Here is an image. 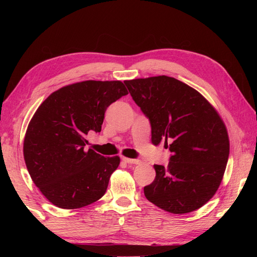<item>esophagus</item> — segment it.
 Returning <instances> with one entry per match:
<instances>
[{
	"mask_svg": "<svg viewBox=\"0 0 257 257\" xmlns=\"http://www.w3.org/2000/svg\"><path fill=\"white\" fill-rule=\"evenodd\" d=\"M122 161L128 163V165H139V163L141 162L138 159H130V158H125V157H122Z\"/></svg>",
	"mask_w": 257,
	"mask_h": 257,
	"instance_id": "34e87169",
	"label": "esophagus"
}]
</instances>
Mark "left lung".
Listing matches in <instances>:
<instances>
[{
    "label": "left lung",
    "instance_id": "1",
    "mask_svg": "<svg viewBox=\"0 0 257 257\" xmlns=\"http://www.w3.org/2000/svg\"><path fill=\"white\" fill-rule=\"evenodd\" d=\"M135 102L149 119L151 141L171 151L168 167L155 165L146 198L160 209L184 214L215 194L230 154L225 124L192 87L169 76L124 80Z\"/></svg>",
    "mask_w": 257,
    "mask_h": 257
}]
</instances>
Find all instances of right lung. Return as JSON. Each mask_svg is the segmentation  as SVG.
I'll return each mask as SVG.
<instances>
[{"label": "right lung", "instance_id": "obj_1", "mask_svg": "<svg viewBox=\"0 0 257 257\" xmlns=\"http://www.w3.org/2000/svg\"><path fill=\"white\" fill-rule=\"evenodd\" d=\"M127 94L119 80H86L54 91L37 108L25 134L24 160L54 205L79 209L106 193L120 159L86 151V135L100 133L106 109Z\"/></svg>", "mask_w": 257, "mask_h": 257}]
</instances>
